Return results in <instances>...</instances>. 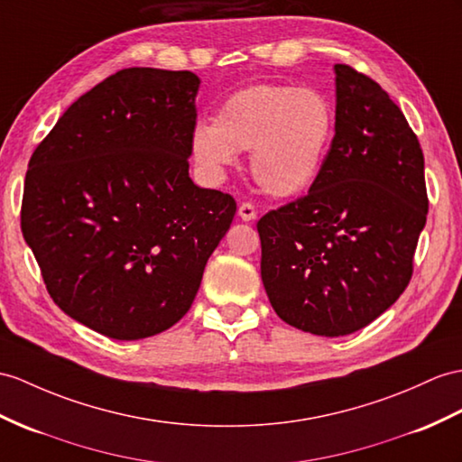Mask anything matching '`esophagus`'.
<instances>
[{"label": "esophagus", "instance_id": "34e87169", "mask_svg": "<svg viewBox=\"0 0 462 462\" xmlns=\"http://www.w3.org/2000/svg\"><path fill=\"white\" fill-rule=\"evenodd\" d=\"M239 217L243 221L256 219V209H254V206L251 204V201H243V204L239 206Z\"/></svg>", "mask_w": 462, "mask_h": 462}]
</instances>
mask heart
Masks as SVG:
<instances>
[{"label":"heart","instance_id":"heart-1","mask_svg":"<svg viewBox=\"0 0 462 462\" xmlns=\"http://www.w3.org/2000/svg\"><path fill=\"white\" fill-rule=\"evenodd\" d=\"M333 137V111L316 89L254 84L223 101L213 125L194 131L196 161L209 171L253 151V174L266 194L291 198L316 182Z\"/></svg>","mask_w":462,"mask_h":462}]
</instances>
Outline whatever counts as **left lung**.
<instances>
[{
    "instance_id": "8db88e82",
    "label": "left lung",
    "mask_w": 462,
    "mask_h": 462,
    "mask_svg": "<svg viewBox=\"0 0 462 462\" xmlns=\"http://www.w3.org/2000/svg\"><path fill=\"white\" fill-rule=\"evenodd\" d=\"M335 137L318 180L256 223L278 318L323 337L363 329L402 296L430 208L402 109L353 66L335 64Z\"/></svg>"
}]
</instances>
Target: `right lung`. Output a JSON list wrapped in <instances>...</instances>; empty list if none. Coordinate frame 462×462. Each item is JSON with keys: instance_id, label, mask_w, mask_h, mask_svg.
Returning <instances> with one entry per match:
<instances>
[{"instance_id": "right-lung-1", "label": "right lung", "mask_w": 462, "mask_h": 462, "mask_svg": "<svg viewBox=\"0 0 462 462\" xmlns=\"http://www.w3.org/2000/svg\"><path fill=\"white\" fill-rule=\"evenodd\" d=\"M199 78L125 69L64 111L29 161L21 231L51 298L119 341L192 308L237 211L188 174Z\"/></svg>"}]
</instances>
